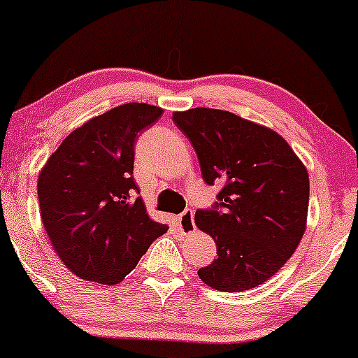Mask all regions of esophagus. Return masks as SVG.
Listing matches in <instances>:
<instances>
[{
    "mask_svg": "<svg viewBox=\"0 0 358 358\" xmlns=\"http://www.w3.org/2000/svg\"><path fill=\"white\" fill-rule=\"evenodd\" d=\"M178 227L180 229V233L184 234H190L195 231V223H194V210L185 208L182 213L178 217Z\"/></svg>",
    "mask_w": 358,
    "mask_h": 358,
    "instance_id": "34e87169",
    "label": "esophagus"
}]
</instances>
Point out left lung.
<instances>
[{
    "label": "left lung",
    "mask_w": 358,
    "mask_h": 358,
    "mask_svg": "<svg viewBox=\"0 0 358 358\" xmlns=\"http://www.w3.org/2000/svg\"><path fill=\"white\" fill-rule=\"evenodd\" d=\"M173 122L197 153L205 184L222 185L195 223L217 244V259L199 277L220 292L268 280L301 241L310 179L280 135L227 110L197 107Z\"/></svg>",
    "instance_id": "left-lung-1"
}]
</instances>
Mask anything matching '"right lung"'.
Wrapping results in <instances>:
<instances>
[{
    "label": "right lung",
    "mask_w": 358,
    "mask_h": 358,
    "mask_svg": "<svg viewBox=\"0 0 358 358\" xmlns=\"http://www.w3.org/2000/svg\"><path fill=\"white\" fill-rule=\"evenodd\" d=\"M163 109L130 102L71 131L38 176L41 217L63 264L86 280L115 285L168 231L153 222L134 180L135 141Z\"/></svg>",
    "instance_id": "obj_1"
}]
</instances>
